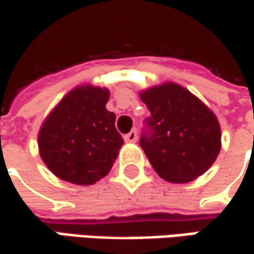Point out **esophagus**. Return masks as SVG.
I'll return each mask as SVG.
<instances>
[{
    "instance_id": "esophagus-1",
    "label": "esophagus",
    "mask_w": 254,
    "mask_h": 254,
    "mask_svg": "<svg viewBox=\"0 0 254 254\" xmlns=\"http://www.w3.org/2000/svg\"><path fill=\"white\" fill-rule=\"evenodd\" d=\"M136 139H138L136 130H130L129 133L125 135V141H127V142H136Z\"/></svg>"
}]
</instances>
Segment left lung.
Returning <instances> with one entry per match:
<instances>
[{"label":"left lung","mask_w":254,"mask_h":254,"mask_svg":"<svg viewBox=\"0 0 254 254\" xmlns=\"http://www.w3.org/2000/svg\"><path fill=\"white\" fill-rule=\"evenodd\" d=\"M139 96L151 113L139 144L152 169L170 183H188L205 173L221 150V127L211 109L176 82Z\"/></svg>","instance_id":"8db88e82"}]
</instances>
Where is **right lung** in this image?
<instances>
[{
  "label": "right lung",
  "instance_id": "right-lung-1",
  "mask_svg": "<svg viewBox=\"0 0 254 254\" xmlns=\"http://www.w3.org/2000/svg\"><path fill=\"white\" fill-rule=\"evenodd\" d=\"M109 96L107 88L75 87L42 124L39 152L57 177L87 186L110 172L124 139L115 113L106 109Z\"/></svg>",
  "mask_w": 254,
  "mask_h": 254
}]
</instances>
